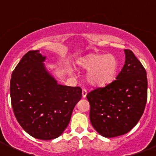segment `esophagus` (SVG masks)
<instances>
[{"label":"esophagus","mask_w":156,"mask_h":156,"mask_svg":"<svg viewBox=\"0 0 156 156\" xmlns=\"http://www.w3.org/2000/svg\"><path fill=\"white\" fill-rule=\"evenodd\" d=\"M87 94V90L86 89H83V90H82L83 98H86Z\"/></svg>","instance_id":"obj_1"}]
</instances>
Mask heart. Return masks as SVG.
<instances>
[{"label": "heart", "mask_w": 156, "mask_h": 156, "mask_svg": "<svg viewBox=\"0 0 156 156\" xmlns=\"http://www.w3.org/2000/svg\"><path fill=\"white\" fill-rule=\"evenodd\" d=\"M81 68L87 70V80L94 87H104L115 79L119 62L112 54H90L80 60Z\"/></svg>", "instance_id": "heart-1"}]
</instances>
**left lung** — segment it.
<instances>
[{
	"instance_id": "8db88e82",
	"label": "left lung",
	"mask_w": 156,
	"mask_h": 156,
	"mask_svg": "<svg viewBox=\"0 0 156 156\" xmlns=\"http://www.w3.org/2000/svg\"><path fill=\"white\" fill-rule=\"evenodd\" d=\"M124 52L125 64L116 80L87 94L92 126L108 138L125 134L136 126L147 102L145 69L131 51Z\"/></svg>"
}]
</instances>
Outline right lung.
Returning <instances> with one entry per match:
<instances>
[{
	"label": "right lung",
	"mask_w": 156,
	"mask_h": 156,
	"mask_svg": "<svg viewBox=\"0 0 156 156\" xmlns=\"http://www.w3.org/2000/svg\"><path fill=\"white\" fill-rule=\"evenodd\" d=\"M40 51L27 52L12 74L10 94L14 114L32 137L51 140L69 125L82 97L80 87L58 84L45 68Z\"/></svg>",
	"instance_id": "right-lung-1"
}]
</instances>
